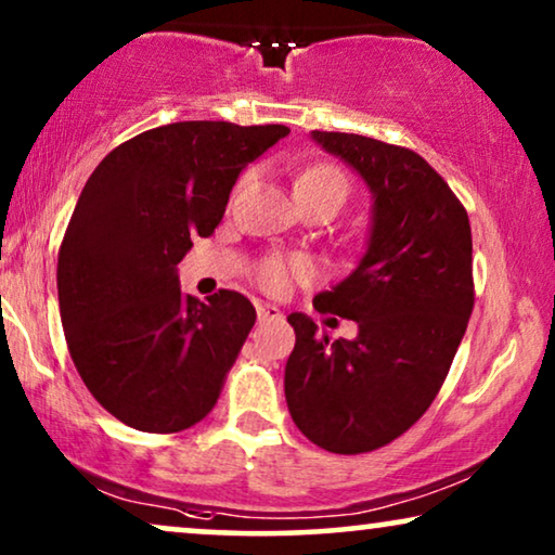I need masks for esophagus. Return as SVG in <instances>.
Segmentation results:
<instances>
[{"mask_svg": "<svg viewBox=\"0 0 555 555\" xmlns=\"http://www.w3.org/2000/svg\"><path fill=\"white\" fill-rule=\"evenodd\" d=\"M283 313H280V308L270 306V302H257V321L264 323V321H280Z\"/></svg>", "mask_w": 555, "mask_h": 555, "instance_id": "34e87169", "label": "esophagus"}]
</instances>
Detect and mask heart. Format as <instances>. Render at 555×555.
<instances>
[{"label": "heart", "mask_w": 555, "mask_h": 555, "mask_svg": "<svg viewBox=\"0 0 555 555\" xmlns=\"http://www.w3.org/2000/svg\"><path fill=\"white\" fill-rule=\"evenodd\" d=\"M310 184H323V186H336L340 192L346 194V181L336 169L331 166H313V169H306L302 173H298L295 179V189L300 186H310ZM306 275V264L300 260H283V257H270L260 264L257 270V280L264 291H283L291 283L293 278Z\"/></svg>", "instance_id": "heart-1"}]
</instances>
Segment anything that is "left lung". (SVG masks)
<instances>
[{
    "label": "left lung",
    "mask_w": 555,
    "mask_h": 555,
    "mask_svg": "<svg viewBox=\"0 0 555 555\" xmlns=\"http://www.w3.org/2000/svg\"><path fill=\"white\" fill-rule=\"evenodd\" d=\"M310 139L359 173L371 224L351 275L313 298L359 333L331 340L313 318L287 315L285 399L310 442L359 454L404 435L435 401L475 306L473 232L452 189L414 151L356 133Z\"/></svg>",
    "instance_id": "1"
}]
</instances>
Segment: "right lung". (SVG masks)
Instances as JSON below:
<instances>
[{"label":"right lung","instance_id":"obj_1","mask_svg":"<svg viewBox=\"0 0 555 555\" xmlns=\"http://www.w3.org/2000/svg\"><path fill=\"white\" fill-rule=\"evenodd\" d=\"M287 133L158 126L113 149L82 186L57 257L60 318L88 391L128 427L181 431L217 404L255 308L234 291L184 295L177 264L222 222L242 169Z\"/></svg>","mask_w":555,"mask_h":555}]
</instances>
